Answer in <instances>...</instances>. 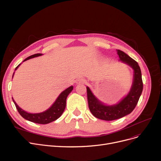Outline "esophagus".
<instances>
[{"label":"esophagus","mask_w":161,"mask_h":161,"mask_svg":"<svg viewBox=\"0 0 161 161\" xmlns=\"http://www.w3.org/2000/svg\"><path fill=\"white\" fill-rule=\"evenodd\" d=\"M86 82V80L84 78H80L76 81V83H85Z\"/></svg>","instance_id":"34e87169"}]
</instances>
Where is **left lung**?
<instances>
[{
    "instance_id": "8db88e82",
    "label": "left lung",
    "mask_w": 161,
    "mask_h": 161,
    "mask_svg": "<svg viewBox=\"0 0 161 161\" xmlns=\"http://www.w3.org/2000/svg\"><path fill=\"white\" fill-rule=\"evenodd\" d=\"M117 54L120 60L134 69V81L128 94L116 104L105 105L98 100L87 87L88 105L91 113L99 119L107 121L116 120L130 114L137 105L143 87L141 69L137 62L120 50H117Z\"/></svg>"
}]
</instances>
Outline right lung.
Instances as JSON below:
<instances>
[{
	"instance_id": "right-lung-1",
	"label": "right lung",
	"mask_w": 161,
	"mask_h": 161,
	"mask_svg": "<svg viewBox=\"0 0 161 161\" xmlns=\"http://www.w3.org/2000/svg\"><path fill=\"white\" fill-rule=\"evenodd\" d=\"M41 55L42 54L41 53L33 54L30 56V57L26 58L23 62L34 57H39V56H41ZM19 65L16 68L15 70L18 68ZM13 75H14V74H13ZM72 90H73V86H70L68 88H67L66 89H65L64 91H63V92L60 94L57 100L55 101V102L53 103V105L49 108L40 113H28L27 112H25V110L19 107H18L16 103L14 101V100L13 99V98H12V100H13V102L15 104V106L18 111V113L24 118H25V120H29L34 123H37V124H46L58 119V118L62 114L66 108V98L68 95L71 93Z\"/></svg>"
}]
</instances>
